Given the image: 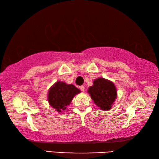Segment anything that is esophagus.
Wrapping results in <instances>:
<instances>
[{
	"label": "esophagus",
	"mask_w": 159,
	"mask_h": 159,
	"mask_svg": "<svg viewBox=\"0 0 159 159\" xmlns=\"http://www.w3.org/2000/svg\"><path fill=\"white\" fill-rule=\"evenodd\" d=\"M79 88H80V90L83 91V92H84V91H85V87H84V86H83V85H80Z\"/></svg>",
	"instance_id": "obj_1"
}]
</instances>
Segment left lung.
<instances>
[{"mask_svg":"<svg viewBox=\"0 0 159 159\" xmlns=\"http://www.w3.org/2000/svg\"><path fill=\"white\" fill-rule=\"evenodd\" d=\"M88 93L94 103L101 110L109 111L117 98V90L114 83L104 78L93 80V85L88 88Z\"/></svg>","mask_w":159,"mask_h":159,"instance_id":"1","label":"left lung"}]
</instances>
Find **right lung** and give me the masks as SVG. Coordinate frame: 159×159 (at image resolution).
Segmentation results:
<instances>
[{"label": "right lung", "mask_w": 159, "mask_h": 159, "mask_svg": "<svg viewBox=\"0 0 159 159\" xmlns=\"http://www.w3.org/2000/svg\"><path fill=\"white\" fill-rule=\"evenodd\" d=\"M80 93V90L74 85L57 81L48 90V103L59 114H61L66 109L74 96Z\"/></svg>", "instance_id": "1"}]
</instances>
